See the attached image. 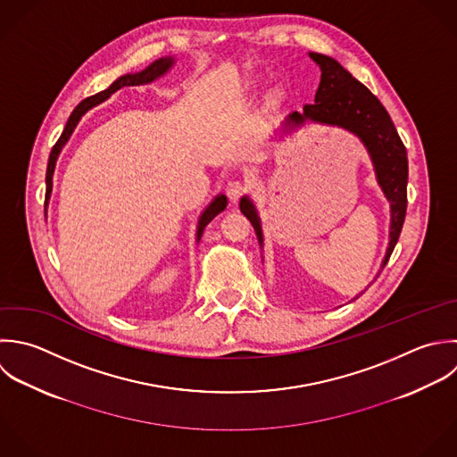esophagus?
Returning <instances> with one entry per match:
<instances>
[{
	"instance_id": "34e87169",
	"label": "esophagus",
	"mask_w": 457,
	"mask_h": 457,
	"mask_svg": "<svg viewBox=\"0 0 457 457\" xmlns=\"http://www.w3.org/2000/svg\"><path fill=\"white\" fill-rule=\"evenodd\" d=\"M245 190H247V185L242 179H231L226 185V192H228V197L231 201H238L245 194Z\"/></svg>"
}]
</instances>
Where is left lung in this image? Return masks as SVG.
<instances>
[{
	"label": "left lung",
	"mask_w": 457,
	"mask_h": 457,
	"mask_svg": "<svg viewBox=\"0 0 457 457\" xmlns=\"http://www.w3.org/2000/svg\"><path fill=\"white\" fill-rule=\"evenodd\" d=\"M312 60L320 67V83L315 94V103L304 104L303 113L294 112L283 122L281 133L303 126L304 122H320L340 126L358 135L365 144L378 176V183L390 201L392 224L390 244L383 260V269L388 263L403 231L408 208V153L406 147L381 101L360 83L335 58L310 53ZM240 212L253 224L258 242L263 247V233L258 212L253 201L244 195Z\"/></svg>",
	"instance_id": "1"
}]
</instances>
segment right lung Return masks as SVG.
<instances>
[{
  "mask_svg": "<svg viewBox=\"0 0 457 457\" xmlns=\"http://www.w3.org/2000/svg\"><path fill=\"white\" fill-rule=\"evenodd\" d=\"M172 63H174V58H170V56L158 58V60H154L151 65H147V67H145L144 71H140V72H135V74H124V76L117 78V79H115V81H113L106 90H103V92H99V94H96V96H90V97L83 99V101H81V103L72 110V113H71V117L67 119V124H65V128H63V131H62L60 138L56 140V144L53 145V149H51V153H49L47 170H46V201H44V204H46V206H47V203H49V195H51V188H53V172H54L56 158H58V154H60L62 147L65 145V142L69 140V137L72 135V131H74L76 124L79 122L81 115H83L85 112H88L92 106H96V104L103 103L104 99H108L113 92H117V90H119V88H122V87L145 85V83L154 81L156 78L163 76V74L172 67ZM226 204H228V199H226V195H224V194H220V195H217V197L210 203V206L201 213V217H199V224H197V242H199V238H201V235H203L204 228L212 222V219H213L215 215H219V213L226 208Z\"/></svg>",
  "mask_w": 457,
  "mask_h": 457,
  "instance_id": "add662e5",
  "label": "right lung"
}]
</instances>
